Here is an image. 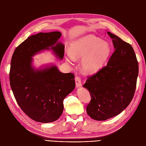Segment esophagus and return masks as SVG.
<instances>
[{
  "label": "esophagus",
  "instance_id": "esophagus-1",
  "mask_svg": "<svg viewBox=\"0 0 146 146\" xmlns=\"http://www.w3.org/2000/svg\"><path fill=\"white\" fill-rule=\"evenodd\" d=\"M75 81H76V85L77 88L80 87L82 86L81 78L78 76H76V78H75Z\"/></svg>",
  "mask_w": 146,
  "mask_h": 146
}]
</instances>
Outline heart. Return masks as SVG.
<instances>
[{
  "mask_svg": "<svg viewBox=\"0 0 146 146\" xmlns=\"http://www.w3.org/2000/svg\"><path fill=\"white\" fill-rule=\"evenodd\" d=\"M111 53L109 44L93 35H87L73 42L71 52L66 53V59L73 62L75 59L82 58V69L86 73L99 70L107 60Z\"/></svg>",
  "mask_w": 146,
  "mask_h": 146,
  "instance_id": "1",
  "label": "heart"
}]
</instances>
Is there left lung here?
Wrapping results in <instances>:
<instances>
[{"instance_id":"left-lung-1","label":"left lung","mask_w":146,"mask_h":146,"mask_svg":"<svg viewBox=\"0 0 146 146\" xmlns=\"http://www.w3.org/2000/svg\"><path fill=\"white\" fill-rule=\"evenodd\" d=\"M107 33L115 50L107 64L88 77L83 85L91 98L86 112L96 121L116 116L128 107L135 94L139 71L132 46L116 35Z\"/></svg>"}]
</instances>
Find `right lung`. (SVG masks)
<instances>
[{
    "mask_svg": "<svg viewBox=\"0 0 146 146\" xmlns=\"http://www.w3.org/2000/svg\"><path fill=\"white\" fill-rule=\"evenodd\" d=\"M60 32L39 33L27 38L13 53L10 70V86L17 104L33 120L48 123L58 119L63 111V100L76 86L72 73H62L56 66L35 69L32 58L49 49L63 59L64 46L58 42Z\"/></svg>",
    "mask_w": 146,
    "mask_h": 146,
    "instance_id": "1",
    "label": "right lung"
}]
</instances>
